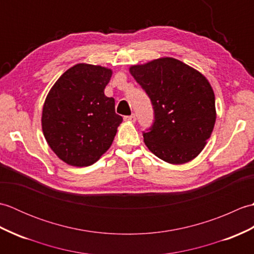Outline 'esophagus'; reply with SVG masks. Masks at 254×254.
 I'll return each mask as SVG.
<instances>
[{"mask_svg":"<svg viewBox=\"0 0 254 254\" xmlns=\"http://www.w3.org/2000/svg\"><path fill=\"white\" fill-rule=\"evenodd\" d=\"M124 120L128 121V122H135V121H136V116L133 113V115H131V116L124 117Z\"/></svg>","mask_w":254,"mask_h":254,"instance_id":"esophagus-1","label":"esophagus"}]
</instances>
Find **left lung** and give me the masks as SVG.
Returning <instances> with one entry per match:
<instances>
[{"instance_id": "obj_1", "label": "left lung", "mask_w": 254, "mask_h": 254, "mask_svg": "<svg viewBox=\"0 0 254 254\" xmlns=\"http://www.w3.org/2000/svg\"><path fill=\"white\" fill-rule=\"evenodd\" d=\"M130 73L150 98L153 126L143 133L145 145L166 163L194 159L210 137L216 121L215 95L203 74L174 58H159Z\"/></svg>"}]
</instances>
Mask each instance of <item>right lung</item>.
<instances>
[{
  "instance_id": "obj_1",
  "label": "right lung",
  "mask_w": 254,
  "mask_h": 254,
  "mask_svg": "<svg viewBox=\"0 0 254 254\" xmlns=\"http://www.w3.org/2000/svg\"><path fill=\"white\" fill-rule=\"evenodd\" d=\"M110 68L79 63L64 72L42 108V132L59 158L75 167L90 166L113 142L122 117L105 95Z\"/></svg>"
}]
</instances>
